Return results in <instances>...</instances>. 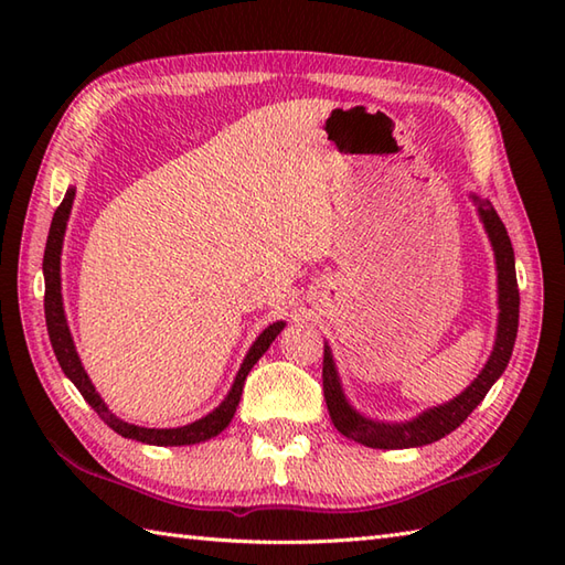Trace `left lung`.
<instances>
[{
  "label": "left lung",
  "mask_w": 565,
  "mask_h": 565,
  "mask_svg": "<svg viewBox=\"0 0 565 565\" xmlns=\"http://www.w3.org/2000/svg\"><path fill=\"white\" fill-rule=\"evenodd\" d=\"M471 199L478 206V215H481L483 227L490 237V245H493V252H495V264H498L500 316H498V334H495L493 354H490L488 364L483 366L481 374H478V379H473L471 386H468L461 395H456L454 401L429 407V411L407 419V423H376V419L359 415L354 407L347 403L338 369H334V362H332V352L326 344V356H322V391H326V403H328L332 425L338 427V431H342L347 439H354L371 449L425 447V444L447 437L449 431L459 427L463 419L476 411L478 403L486 398V393L502 376V371H505L512 356V347H514V338H518V322H520V289H518V274H514V249H512L505 225H502L500 215L493 209V203L486 199H478L473 194Z\"/></svg>",
  "instance_id": "8db88e82"
}]
</instances>
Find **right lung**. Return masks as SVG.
Returning a JSON list of instances; mask_svg holds the SVG:
<instances>
[{"label":"right lung","instance_id":"1","mask_svg":"<svg viewBox=\"0 0 565 565\" xmlns=\"http://www.w3.org/2000/svg\"><path fill=\"white\" fill-rule=\"evenodd\" d=\"M72 201H75V189H67V194L60 203L53 223H51V233H47V243H45V255H43V276H45V326H47V334H51V344L53 352L57 356L60 369L65 371V376L75 383L77 391L82 393V398L87 401L97 415L104 419L118 435L126 439H136L142 444H154V447H182V444H199L206 441L231 425V419L237 411L239 395H243V386L245 379L249 374V369L259 362V356L269 350V344L276 340V334L284 330L286 322H274L267 330H264L259 338L255 340V344L249 347V352L245 356L243 366H239L237 376L233 381L231 393L225 395V401L215 407L213 413H209L206 417L196 419V423L184 425V427H170V429H154V427H138L124 423L121 417H116L106 403L102 401V395L97 393V388L92 386V381L84 371L75 342H72V334L67 328V318H65V308H63V291H60V255H63V237H65V227H67V218L72 211Z\"/></svg>","mask_w":565,"mask_h":565}]
</instances>
